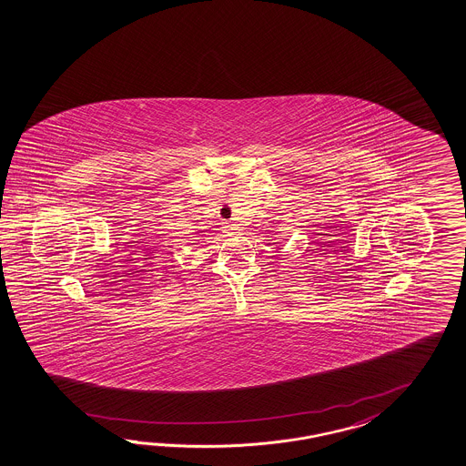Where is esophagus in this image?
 <instances>
[{
	"mask_svg": "<svg viewBox=\"0 0 466 466\" xmlns=\"http://www.w3.org/2000/svg\"><path fill=\"white\" fill-rule=\"evenodd\" d=\"M227 228H228V226H227Z\"/></svg>",
	"mask_w": 466,
	"mask_h": 466,
	"instance_id": "34e87169",
	"label": "esophagus"
}]
</instances>
